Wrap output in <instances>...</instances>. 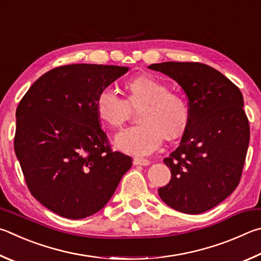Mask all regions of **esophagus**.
Here are the masks:
<instances>
[{
    "mask_svg": "<svg viewBox=\"0 0 261 261\" xmlns=\"http://www.w3.org/2000/svg\"><path fill=\"white\" fill-rule=\"evenodd\" d=\"M134 164L135 165H141V166H148L150 164V161L147 158L142 157H135L134 158Z\"/></svg>",
    "mask_w": 261,
    "mask_h": 261,
    "instance_id": "esophagus-1",
    "label": "esophagus"
}]
</instances>
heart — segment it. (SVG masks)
Wrapping results in <instances>:
<instances>
[{"label":"heart","instance_id":"heart-1","mask_svg":"<svg viewBox=\"0 0 261 261\" xmlns=\"http://www.w3.org/2000/svg\"><path fill=\"white\" fill-rule=\"evenodd\" d=\"M126 99L110 87L100 89L95 100L96 111L109 127L121 126L138 109L139 125L122 129L116 136L117 147L127 153L148 154L161 145L163 139L175 140L185 133L190 119L189 105L184 95L168 89L165 82L142 74L125 84Z\"/></svg>","mask_w":261,"mask_h":261}]
</instances>
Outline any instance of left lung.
Listing matches in <instances>:
<instances>
[{
    "label": "left lung",
    "mask_w": 261,
    "mask_h": 261,
    "mask_svg": "<svg viewBox=\"0 0 261 261\" xmlns=\"http://www.w3.org/2000/svg\"><path fill=\"white\" fill-rule=\"evenodd\" d=\"M149 68L175 80L190 110L180 145L164 159L171 181L158 194L176 211L203 213L240 184L250 141L243 95L222 73L202 63L165 62Z\"/></svg>",
    "instance_id": "1"
}]
</instances>
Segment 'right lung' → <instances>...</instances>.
<instances>
[{
    "mask_svg": "<svg viewBox=\"0 0 261 261\" xmlns=\"http://www.w3.org/2000/svg\"><path fill=\"white\" fill-rule=\"evenodd\" d=\"M128 67L72 64L40 76L16 111L15 152L27 188L67 219L98 212L116 191L132 158L112 151L95 100Z\"/></svg>",
    "mask_w": 261,
    "mask_h": 261,
    "instance_id": "right-lung-1",
    "label": "right lung"
}]
</instances>
